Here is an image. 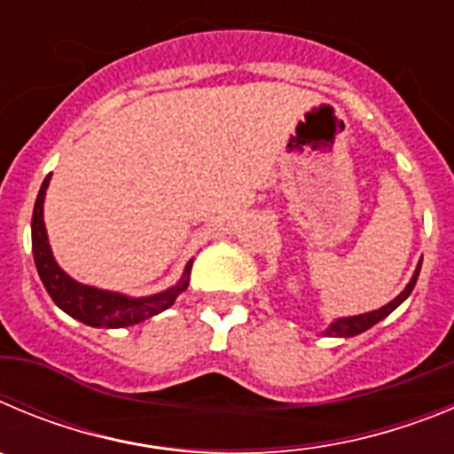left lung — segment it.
Listing matches in <instances>:
<instances>
[{
    "instance_id": "obj_1",
    "label": "left lung",
    "mask_w": 454,
    "mask_h": 454,
    "mask_svg": "<svg viewBox=\"0 0 454 454\" xmlns=\"http://www.w3.org/2000/svg\"><path fill=\"white\" fill-rule=\"evenodd\" d=\"M419 272H420V263L416 266V272L414 277L409 279V284L404 286V291L400 293L398 298L391 300V302L387 304V307L382 309H377V311H368V314H362V316H350V318H339L334 320V323L327 327V332L325 334H330V336H343V339H348V336H356V334H362V332L371 330L372 325L380 323L382 318H387L388 314H391L393 309H398L400 304L404 302V300L411 295V291H414L416 286V279H419Z\"/></svg>"
}]
</instances>
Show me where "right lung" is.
<instances>
[{
    "mask_svg": "<svg viewBox=\"0 0 454 454\" xmlns=\"http://www.w3.org/2000/svg\"><path fill=\"white\" fill-rule=\"evenodd\" d=\"M50 177L47 175L43 186L38 191V198L34 204V218H31V247H34V262L38 268V275L43 279V286L47 288L50 298L59 309H63L67 316L82 320L83 325L90 327H129V325H138L143 320L152 318V316L161 314L168 307L175 304L179 293L186 291L188 279H191V266L188 262L186 270H184L182 279L172 288L156 295H147V298H127L122 293L102 291V288L86 286V284L74 282L70 275L59 268L54 254H51L50 240H47L45 220H43V202H45V191L50 186Z\"/></svg>",
    "mask_w": 454,
    "mask_h": 454,
    "instance_id": "obj_1",
    "label": "right lung"
}]
</instances>
